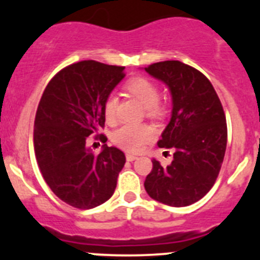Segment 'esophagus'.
<instances>
[{
	"mask_svg": "<svg viewBox=\"0 0 260 260\" xmlns=\"http://www.w3.org/2000/svg\"><path fill=\"white\" fill-rule=\"evenodd\" d=\"M126 160H127V161H134V160H137V156L132 155V153H127V155H126Z\"/></svg>",
	"mask_w": 260,
	"mask_h": 260,
	"instance_id": "1",
	"label": "esophagus"
}]
</instances>
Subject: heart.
<instances>
[{
	"mask_svg": "<svg viewBox=\"0 0 260 260\" xmlns=\"http://www.w3.org/2000/svg\"><path fill=\"white\" fill-rule=\"evenodd\" d=\"M126 89L144 105L147 116L160 117L164 113V105L158 100V87L148 78H133L126 83ZM104 117L108 123L117 121V98L109 95L104 102ZM153 137V128L147 123H126L116 130L112 141L116 146L128 152H138Z\"/></svg>",
	"mask_w": 260,
	"mask_h": 260,
	"instance_id": "obj_1",
	"label": "heart"
}]
</instances>
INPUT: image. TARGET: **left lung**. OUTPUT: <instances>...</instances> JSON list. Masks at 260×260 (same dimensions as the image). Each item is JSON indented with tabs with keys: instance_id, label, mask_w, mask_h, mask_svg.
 Segmentation results:
<instances>
[{
	"instance_id": "left-lung-1",
	"label": "left lung",
	"mask_w": 260,
	"mask_h": 260,
	"mask_svg": "<svg viewBox=\"0 0 260 260\" xmlns=\"http://www.w3.org/2000/svg\"><path fill=\"white\" fill-rule=\"evenodd\" d=\"M144 70L171 89L172 118L157 146L174 151L168 167L153 158L144 187L160 203L190 206L210 191L221 169L228 137L221 102L208 78L183 62H156Z\"/></svg>"
}]
</instances>
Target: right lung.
<instances>
[{
	"label": "right lung",
	"instance_id": "add662e5",
	"mask_svg": "<svg viewBox=\"0 0 260 260\" xmlns=\"http://www.w3.org/2000/svg\"><path fill=\"white\" fill-rule=\"evenodd\" d=\"M123 66L80 61L59 70L36 110L34 147L41 176L71 207L89 210L113 195L125 153L104 144L99 155L88 141L104 142L105 99L125 77ZM95 144V143H93Z\"/></svg>",
	"mask_w": 260,
	"mask_h": 260
}]
</instances>
